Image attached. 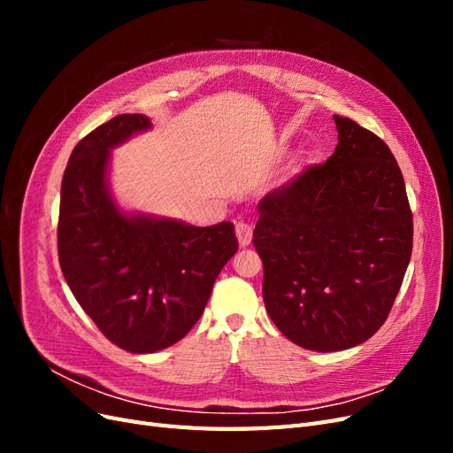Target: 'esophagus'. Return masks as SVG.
<instances>
[{
  "instance_id": "esophagus-1",
  "label": "esophagus",
  "mask_w": 453,
  "mask_h": 453,
  "mask_svg": "<svg viewBox=\"0 0 453 453\" xmlns=\"http://www.w3.org/2000/svg\"><path fill=\"white\" fill-rule=\"evenodd\" d=\"M236 236H238V242L242 248H245V245L251 243V238H253V226L250 223H243L240 221L236 225Z\"/></svg>"
}]
</instances>
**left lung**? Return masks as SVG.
Masks as SVG:
<instances>
[{"label": "left lung", "mask_w": 453, "mask_h": 453, "mask_svg": "<svg viewBox=\"0 0 453 453\" xmlns=\"http://www.w3.org/2000/svg\"><path fill=\"white\" fill-rule=\"evenodd\" d=\"M334 122V153L260 200L253 230L270 319L323 353L363 344L386 323L414 238L391 149L348 117Z\"/></svg>", "instance_id": "1"}]
</instances>
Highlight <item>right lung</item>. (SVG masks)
<instances>
[{"mask_svg": "<svg viewBox=\"0 0 453 453\" xmlns=\"http://www.w3.org/2000/svg\"><path fill=\"white\" fill-rule=\"evenodd\" d=\"M149 127L145 115H117L87 134L73 149L60 190L64 278L102 334L130 353L180 342L238 251L230 221L190 226L117 210L105 183L109 149Z\"/></svg>", "mask_w": 453, "mask_h": 453, "instance_id": "add662e5", "label": "right lung"}]
</instances>
